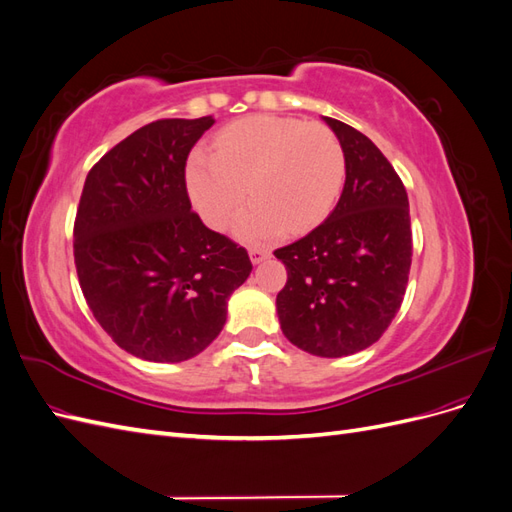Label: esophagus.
<instances>
[{"label":"esophagus","mask_w":512,"mask_h":512,"mask_svg":"<svg viewBox=\"0 0 512 512\" xmlns=\"http://www.w3.org/2000/svg\"><path fill=\"white\" fill-rule=\"evenodd\" d=\"M269 256H271V252L265 250V247H252V250H250V258H252L254 265H260V262L267 260Z\"/></svg>","instance_id":"obj_1"}]
</instances>
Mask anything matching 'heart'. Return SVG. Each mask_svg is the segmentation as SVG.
Segmentation results:
<instances>
[{
	"instance_id": "1",
	"label": "heart",
	"mask_w": 512,
	"mask_h": 512,
	"mask_svg": "<svg viewBox=\"0 0 512 512\" xmlns=\"http://www.w3.org/2000/svg\"><path fill=\"white\" fill-rule=\"evenodd\" d=\"M346 153L324 123L254 115L224 128L213 153L198 151L188 166L196 211L213 230L237 224L245 243H267L284 232H305L327 218L342 194Z\"/></svg>"
}]
</instances>
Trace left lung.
I'll return each instance as SVG.
<instances>
[{
	"mask_svg": "<svg viewBox=\"0 0 512 512\" xmlns=\"http://www.w3.org/2000/svg\"><path fill=\"white\" fill-rule=\"evenodd\" d=\"M322 119L344 147L346 183L327 220L273 252L288 271L275 307L290 344L337 359L376 344L399 312L412 230L408 194L391 162L348 123Z\"/></svg>",
	"mask_w": 512,
	"mask_h": 512,
	"instance_id": "left-lung-1",
	"label": "left lung"
}]
</instances>
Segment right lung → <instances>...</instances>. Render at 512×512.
<instances>
[{
    "mask_svg": "<svg viewBox=\"0 0 512 512\" xmlns=\"http://www.w3.org/2000/svg\"><path fill=\"white\" fill-rule=\"evenodd\" d=\"M213 117L160 119L89 170L74 265L100 327L126 352L181 363L220 335L228 299L252 273L235 241L192 211L185 160Z\"/></svg>",
    "mask_w": 512,
    "mask_h": 512,
    "instance_id": "add662e5",
    "label": "right lung"
}]
</instances>
